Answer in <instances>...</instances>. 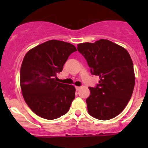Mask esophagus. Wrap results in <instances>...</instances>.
<instances>
[{
  "label": "esophagus",
  "mask_w": 148,
  "mask_h": 148,
  "mask_svg": "<svg viewBox=\"0 0 148 148\" xmlns=\"http://www.w3.org/2000/svg\"><path fill=\"white\" fill-rule=\"evenodd\" d=\"M76 90H80V88H80V87H79V86H76Z\"/></svg>",
  "instance_id": "esophagus-1"
}]
</instances>
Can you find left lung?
<instances>
[{
	"label": "left lung",
	"instance_id": "8db88e82",
	"mask_svg": "<svg viewBox=\"0 0 148 148\" xmlns=\"http://www.w3.org/2000/svg\"><path fill=\"white\" fill-rule=\"evenodd\" d=\"M77 47L91 74L100 79L95 87L89 88L90 95L86 100L88 113L101 120L115 118L126 107L133 93L135 76L130 53L108 40Z\"/></svg>",
	"mask_w": 148,
	"mask_h": 148
}]
</instances>
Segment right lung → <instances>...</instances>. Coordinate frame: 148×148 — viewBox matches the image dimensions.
<instances>
[{
	"label": "right lung",
	"mask_w": 148,
	"mask_h": 148,
	"mask_svg": "<svg viewBox=\"0 0 148 148\" xmlns=\"http://www.w3.org/2000/svg\"><path fill=\"white\" fill-rule=\"evenodd\" d=\"M76 47L59 40H49L25 54L20 70L24 100L35 114L47 120L60 118L68 112L75 98L72 85L57 82L58 73Z\"/></svg>",
	"instance_id": "right-lung-1"
}]
</instances>
